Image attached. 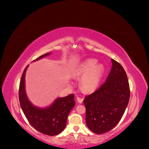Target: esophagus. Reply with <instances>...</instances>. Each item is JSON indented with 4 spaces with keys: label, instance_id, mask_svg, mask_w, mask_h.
<instances>
[{
    "label": "esophagus",
    "instance_id": "esophagus-1",
    "mask_svg": "<svg viewBox=\"0 0 149 149\" xmlns=\"http://www.w3.org/2000/svg\"><path fill=\"white\" fill-rule=\"evenodd\" d=\"M77 101L78 102H79V103H81L83 102V98H80V97H77Z\"/></svg>",
    "mask_w": 149,
    "mask_h": 149
}]
</instances>
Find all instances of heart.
I'll return each mask as SVG.
<instances>
[{"label": "heart", "instance_id": "1", "mask_svg": "<svg viewBox=\"0 0 149 149\" xmlns=\"http://www.w3.org/2000/svg\"><path fill=\"white\" fill-rule=\"evenodd\" d=\"M95 59H88L82 62L74 72L75 77H82L80 81L81 89L86 93L92 92L98 88L102 78L104 68L101 65H97Z\"/></svg>", "mask_w": 149, "mask_h": 149}]
</instances>
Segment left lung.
<instances>
[{
	"mask_svg": "<svg viewBox=\"0 0 149 149\" xmlns=\"http://www.w3.org/2000/svg\"><path fill=\"white\" fill-rule=\"evenodd\" d=\"M112 66L106 81L84 98L88 127L97 134L112 130L121 120L130 98L127 74L118 62L111 58Z\"/></svg>",
	"mask_w": 149,
	"mask_h": 149,
	"instance_id": "8db88e82",
	"label": "left lung"
}]
</instances>
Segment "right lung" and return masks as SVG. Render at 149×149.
Segmentation results:
<instances>
[{
    "label": "right lung",
    "instance_id": "1",
    "mask_svg": "<svg viewBox=\"0 0 149 149\" xmlns=\"http://www.w3.org/2000/svg\"><path fill=\"white\" fill-rule=\"evenodd\" d=\"M45 54L34 60H38L49 55ZM28 66L23 70L20 81L19 98L20 107L29 124L39 132L46 135H58L64 130L68 116L75 105L74 95L58 98L49 107L40 109L34 106L26 97L25 90V77Z\"/></svg>",
    "mask_w": 149,
    "mask_h": 149
}]
</instances>
